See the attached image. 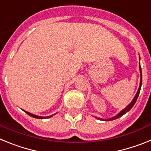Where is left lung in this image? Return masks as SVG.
Here are the masks:
<instances>
[{"label": "left lung", "mask_w": 151, "mask_h": 151, "mask_svg": "<svg viewBox=\"0 0 151 151\" xmlns=\"http://www.w3.org/2000/svg\"><path fill=\"white\" fill-rule=\"evenodd\" d=\"M139 59H140V56H139ZM139 70H140V75H141V78H140V85H139V88H138V91H137V93H136L135 96L134 97V98H133V100L132 101V102L129 104V105H128L125 108V109H123L122 110H121L119 113H118V114H116V115L115 116L112 117V118H109V119H101V118H99V117H95L96 119H100V120H103V121H111V120H114V119H116L119 118V117L122 116L124 115V114H125V113H127V112H129V110L132 108V106H134V104H135L136 101H137V99H138V95H139V93H140V91H141V84H142V73H141V66H140V63H139Z\"/></svg>", "instance_id": "1"}]
</instances>
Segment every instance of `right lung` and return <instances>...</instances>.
I'll return each mask as SVG.
<instances>
[{
	"label": "right lung",
	"mask_w": 151,
	"mask_h": 151,
	"mask_svg": "<svg viewBox=\"0 0 151 151\" xmlns=\"http://www.w3.org/2000/svg\"><path fill=\"white\" fill-rule=\"evenodd\" d=\"M25 113H26L28 114V115H29L30 116L33 117V118H36V119H48V118H50V117H52L54 115H55V114H57V113H55V114H54V115H50V116H37V115H35V114H32V113H29V112H27L26 111V110H23Z\"/></svg>",
	"instance_id": "right-lung-1"
}]
</instances>
